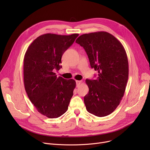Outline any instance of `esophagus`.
I'll return each instance as SVG.
<instances>
[{"mask_svg":"<svg viewBox=\"0 0 150 150\" xmlns=\"http://www.w3.org/2000/svg\"><path fill=\"white\" fill-rule=\"evenodd\" d=\"M76 87H78V86H80V85L82 83V81L76 80Z\"/></svg>","mask_w":150,"mask_h":150,"instance_id":"1","label":"esophagus"}]
</instances>
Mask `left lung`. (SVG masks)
<instances>
[{"label":"left lung","instance_id":"8db88e82","mask_svg":"<svg viewBox=\"0 0 150 150\" xmlns=\"http://www.w3.org/2000/svg\"><path fill=\"white\" fill-rule=\"evenodd\" d=\"M84 49L96 80H86L89 93L84 98L87 111L97 117L114 111L124 96L128 74V60L122 43L106 31L84 34L75 41Z\"/></svg>","mask_w":150,"mask_h":150}]
</instances>
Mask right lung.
<instances>
[{
  "label": "right lung",
  "mask_w": 150,
  "mask_h": 150,
  "mask_svg": "<svg viewBox=\"0 0 150 150\" xmlns=\"http://www.w3.org/2000/svg\"><path fill=\"white\" fill-rule=\"evenodd\" d=\"M79 34L47 33L33 41L23 58V83L27 96L37 111L48 118H58L68 109L76 82L57 77L61 57Z\"/></svg>",
  "instance_id": "obj_1"
}]
</instances>
